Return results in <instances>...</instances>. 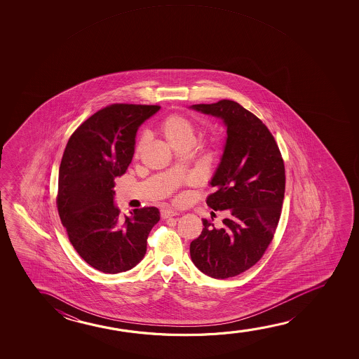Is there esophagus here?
Masks as SVG:
<instances>
[{
    "mask_svg": "<svg viewBox=\"0 0 359 359\" xmlns=\"http://www.w3.org/2000/svg\"><path fill=\"white\" fill-rule=\"evenodd\" d=\"M179 215H180L179 212L169 210V208L162 210V212H161V216H162L163 219H167V218H170V217L179 216Z\"/></svg>",
    "mask_w": 359,
    "mask_h": 359,
    "instance_id": "34e87169",
    "label": "esophagus"
}]
</instances>
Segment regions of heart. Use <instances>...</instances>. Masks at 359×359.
<instances>
[{"mask_svg": "<svg viewBox=\"0 0 359 359\" xmlns=\"http://www.w3.org/2000/svg\"><path fill=\"white\" fill-rule=\"evenodd\" d=\"M159 131L167 140V142L174 148L182 143H192L195 137L194 123L182 115H170L164 118L159 125Z\"/></svg>", "mask_w": 359, "mask_h": 359, "instance_id": "heart-1", "label": "heart"}]
</instances>
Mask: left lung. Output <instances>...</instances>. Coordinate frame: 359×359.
Instances as JSON below:
<instances>
[{
    "label": "left lung",
    "instance_id": "1",
    "mask_svg": "<svg viewBox=\"0 0 359 359\" xmlns=\"http://www.w3.org/2000/svg\"><path fill=\"white\" fill-rule=\"evenodd\" d=\"M219 118L226 131L207 205L224 211L221 226L202 219L190 244L194 265L217 280L241 275L260 260L275 234L285 197V164L275 138L260 118L233 100L189 107ZM213 213V212H212Z\"/></svg>",
    "mask_w": 359,
    "mask_h": 359
}]
</instances>
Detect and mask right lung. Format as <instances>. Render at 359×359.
Instances as JSON below:
<instances>
[{"label": "right lung", "mask_w": 359, "mask_h": 359, "mask_svg": "<svg viewBox=\"0 0 359 359\" xmlns=\"http://www.w3.org/2000/svg\"><path fill=\"white\" fill-rule=\"evenodd\" d=\"M158 105L113 104L87 118L65 148L59 169L57 210L71 244L88 265L104 273L131 270L147 250L161 219L157 207L120 216L115 177L133 161L138 128Z\"/></svg>", "instance_id": "right-lung-1"}]
</instances>
